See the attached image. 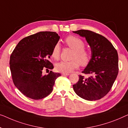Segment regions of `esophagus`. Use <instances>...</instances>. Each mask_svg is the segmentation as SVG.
I'll list each match as a JSON object with an SVG mask.
<instances>
[{"label":"esophagus","instance_id":"esophagus-1","mask_svg":"<svg viewBox=\"0 0 128 128\" xmlns=\"http://www.w3.org/2000/svg\"><path fill=\"white\" fill-rule=\"evenodd\" d=\"M62 75H63V76H68V75H70V74H69V73H62Z\"/></svg>","mask_w":128,"mask_h":128}]
</instances>
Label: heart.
<instances>
[{
  "instance_id": "heart-1",
  "label": "heart",
  "mask_w": 128,
  "mask_h": 128,
  "mask_svg": "<svg viewBox=\"0 0 128 128\" xmlns=\"http://www.w3.org/2000/svg\"><path fill=\"white\" fill-rule=\"evenodd\" d=\"M66 44L73 49L71 59L69 62H62L56 65V70L63 73L71 72L79 67L80 64L86 66L89 62L90 55L89 52L84 48V44L80 38L74 36H69L65 40ZM60 45L58 43L55 44L52 52V56L55 60H58L60 56Z\"/></svg>"
}]
</instances>
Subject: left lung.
<instances>
[{
	"label": "left lung",
	"instance_id": "left-lung-1",
	"mask_svg": "<svg viewBox=\"0 0 128 128\" xmlns=\"http://www.w3.org/2000/svg\"><path fill=\"white\" fill-rule=\"evenodd\" d=\"M86 39L91 49V58L82 72L85 77L73 85L75 93L84 100H99L110 90L118 74V53L103 36L89 30L73 31Z\"/></svg>",
	"mask_w": 128,
	"mask_h": 128
}]
</instances>
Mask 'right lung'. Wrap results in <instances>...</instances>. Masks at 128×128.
<instances>
[{"instance_id": "obj_1", "label": "right lung", "mask_w": 128, "mask_h": 128, "mask_svg": "<svg viewBox=\"0 0 128 128\" xmlns=\"http://www.w3.org/2000/svg\"><path fill=\"white\" fill-rule=\"evenodd\" d=\"M59 39L56 32H39L23 38L14 49L10 58L12 81L26 96L42 99L53 90L55 80L61 74L50 71L43 75L42 71L53 69L48 60Z\"/></svg>"}]
</instances>
